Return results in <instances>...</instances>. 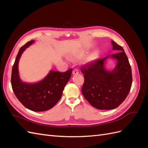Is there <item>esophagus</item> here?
<instances>
[{
    "label": "esophagus",
    "instance_id": "obj_1",
    "mask_svg": "<svg viewBox=\"0 0 148 148\" xmlns=\"http://www.w3.org/2000/svg\"><path fill=\"white\" fill-rule=\"evenodd\" d=\"M79 73V71L77 69H75L73 71V75H77Z\"/></svg>",
    "mask_w": 148,
    "mask_h": 148
}]
</instances>
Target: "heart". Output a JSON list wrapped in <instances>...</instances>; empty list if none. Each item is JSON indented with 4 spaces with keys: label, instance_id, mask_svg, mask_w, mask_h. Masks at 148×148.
Wrapping results in <instances>:
<instances>
[{
    "label": "heart",
    "instance_id": "b5f03b06",
    "mask_svg": "<svg viewBox=\"0 0 148 148\" xmlns=\"http://www.w3.org/2000/svg\"><path fill=\"white\" fill-rule=\"evenodd\" d=\"M88 53V51L85 49H79L78 50H76L70 52L69 57L73 59H79L83 58ZM99 57V52L95 51L92 52L90 55H89L86 59V62L88 63H92L95 62Z\"/></svg>",
    "mask_w": 148,
    "mask_h": 148
}]
</instances>
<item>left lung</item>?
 <instances>
[{
    "label": "left lung",
    "mask_w": 148,
    "mask_h": 148,
    "mask_svg": "<svg viewBox=\"0 0 148 148\" xmlns=\"http://www.w3.org/2000/svg\"><path fill=\"white\" fill-rule=\"evenodd\" d=\"M112 49L119 52L83 66L84 82L82 92L89 104L99 110L117 108L126 99L132 84L131 66L123 49L112 41ZM107 58L114 59L117 65L112 71L107 70Z\"/></svg>",
    "instance_id": "8db88e82"
}]
</instances>
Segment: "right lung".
<instances>
[{"instance_id": "obj_1", "label": "right lung", "mask_w": 148, "mask_h": 148, "mask_svg": "<svg viewBox=\"0 0 148 148\" xmlns=\"http://www.w3.org/2000/svg\"><path fill=\"white\" fill-rule=\"evenodd\" d=\"M34 42V40L22 46L12 67L11 84L17 99L26 108L35 112H43L52 108L60 100L72 69L65 72L51 70L41 81L27 83L21 81L18 71V62L23 52Z\"/></svg>"}]
</instances>
